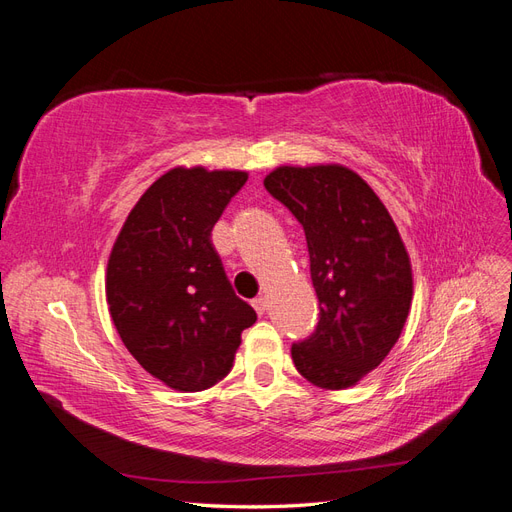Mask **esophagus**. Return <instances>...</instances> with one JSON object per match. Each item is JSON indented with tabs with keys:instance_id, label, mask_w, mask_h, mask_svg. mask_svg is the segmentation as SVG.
<instances>
[{
	"instance_id": "34e87169",
	"label": "esophagus",
	"mask_w": 512,
	"mask_h": 512,
	"mask_svg": "<svg viewBox=\"0 0 512 512\" xmlns=\"http://www.w3.org/2000/svg\"><path fill=\"white\" fill-rule=\"evenodd\" d=\"M252 305H254V309H256V314H258V316L265 314V309H267V301H265V299L258 297V299H254V301H252Z\"/></svg>"
}]
</instances>
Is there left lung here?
Returning <instances> with one entry per match:
<instances>
[{"mask_svg":"<svg viewBox=\"0 0 512 512\" xmlns=\"http://www.w3.org/2000/svg\"><path fill=\"white\" fill-rule=\"evenodd\" d=\"M265 188L305 230L320 305L314 333L292 344L294 367L320 389H348L404 331L412 305L406 245L376 192L346 166H280Z\"/></svg>","mask_w":512,"mask_h":512,"instance_id":"obj_1","label":"left lung"}]
</instances>
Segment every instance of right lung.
I'll use <instances>...</instances> for the list:
<instances>
[{
    "mask_svg": "<svg viewBox=\"0 0 512 512\" xmlns=\"http://www.w3.org/2000/svg\"><path fill=\"white\" fill-rule=\"evenodd\" d=\"M243 170L173 168L130 211L106 269V301L130 354L175 391H205L256 322L211 243Z\"/></svg>",
    "mask_w": 512,
    "mask_h": 512,
    "instance_id": "add662e5",
    "label": "right lung"
}]
</instances>
